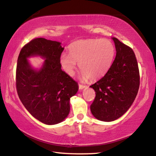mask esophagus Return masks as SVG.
Here are the masks:
<instances>
[{
	"label": "esophagus",
	"mask_w": 156,
	"mask_h": 156,
	"mask_svg": "<svg viewBox=\"0 0 156 156\" xmlns=\"http://www.w3.org/2000/svg\"><path fill=\"white\" fill-rule=\"evenodd\" d=\"M78 87H79V89H83L84 88H85L87 86L83 85V84H78Z\"/></svg>",
	"instance_id": "1"
}]
</instances>
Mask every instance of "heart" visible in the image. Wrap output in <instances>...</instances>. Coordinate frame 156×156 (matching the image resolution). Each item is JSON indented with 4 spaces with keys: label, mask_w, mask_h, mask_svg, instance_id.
<instances>
[{
    "label": "heart",
    "mask_w": 156,
    "mask_h": 156,
    "mask_svg": "<svg viewBox=\"0 0 156 156\" xmlns=\"http://www.w3.org/2000/svg\"><path fill=\"white\" fill-rule=\"evenodd\" d=\"M69 52H62L60 62L63 69L73 76L78 64L82 71L81 78L96 80L106 74L114 59V44L107 39H89L73 43Z\"/></svg>",
    "instance_id": "b5f03b06"
}]
</instances>
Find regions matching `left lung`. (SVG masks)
Masks as SVG:
<instances>
[{
    "mask_svg": "<svg viewBox=\"0 0 156 156\" xmlns=\"http://www.w3.org/2000/svg\"><path fill=\"white\" fill-rule=\"evenodd\" d=\"M116 56L107 73L90 87L96 98L90 109L98 120L111 122L126 112L135 100L140 86V73L135 54L131 47L116 38Z\"/></svg>",
    "mask_w": 156,
    "mask_h": 156,
    "instance_id": "1",
    "label": "left lung"
}]
</instances>
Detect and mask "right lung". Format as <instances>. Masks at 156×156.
Returning a JSON list of instances; mask_svg holds the SVG:
<instances>
[{
    "mask_svg": "<svg viewBox=\"0 0 156 156\" xmlns=\"http://www.w3.org/2000/svg\"><path fill=\"white\" fill-rule=\"evenodd\" d=\"M57 41L37 38L26 44L18 58L16 84L18 97L31 115L46 125L64 120L70 111V98L77 93L78 83L61 69L60 57L64 48ZM45 59L39 70L27 58Z\"/></svg>",
    "mask_w": 156,
    "mask_h": 156,
    "instance_id": "1",
    "label": "right lung"
}]
</instances>
